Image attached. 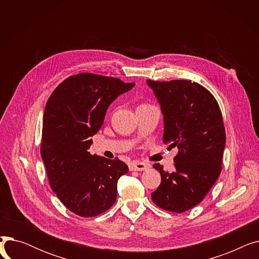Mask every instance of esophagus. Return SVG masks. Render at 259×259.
<instances>
[{
	"label": "esophagus",
	"mask_w": 259,
	"mask_h": 259,
	"mask_svg": "<svg viewBox=\"0 0 259 259\" xmlns=\"http://www.w3.org/2000/svg\"><path fill=\"white\" fill-rule=\"evenodd\" d=\"M129 168H130V171H144L150 168V165L147 164V162L135 161V162H132Z\"/></svg>",
	"instance_id": "34e87169"
}]
</instances>
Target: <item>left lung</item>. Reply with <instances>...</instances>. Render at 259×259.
<instances>
[{
  "mask_svg": "<svg viewBox=\"0 0 259 259\" xmlns=\"http://www.w3.org/2000/svg\"><path fill=\"white\" fill-rule=\"evenodd\" d=\"M164 115L162 142L176 147L175 170L159 171L161 183L151 193L159 208L182 213L205 198L222 172L226 132L219 103L205 87L191 80L147 79Z\"/></svg>",
  "mask_w": 259,
  "mask_h": 259,
  "instance_id": "1",
  "label": "left lung"
}]
</instances>
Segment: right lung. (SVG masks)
I'll return each instance as SVG.
<instances>
[{"label":"right lung","instance_id":"add662e5","mask_svg":"<svg viewBox=\"0 0 259 259\" xmlns=\"http://www.w3.org/2000/svg\"><path fill=\"white\" fill-rule=\"evenodd\" d=\"M117 77L78 73L56 88L45 107L40 155L53 192L81 217H93L116 200L117 181L128 166L88 151L108 107L134 87Z\"/></svg>","mask_w":259,"mask_h":259}]
</instances>
